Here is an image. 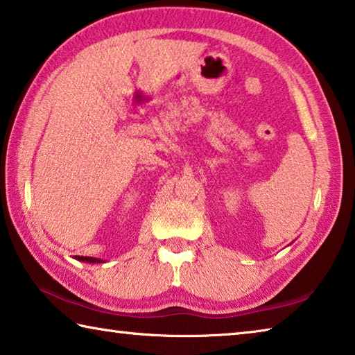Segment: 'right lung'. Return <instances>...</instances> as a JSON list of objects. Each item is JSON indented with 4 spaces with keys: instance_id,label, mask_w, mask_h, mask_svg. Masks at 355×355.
I'll return each instance as SVG.
<instances>
[{
    "instance_id": "add662e5",
    "label": "right lung",
    "mask_w": 355,
    "mask_h": 355,
    "mask_svg": "<svg viewBox=\"0 0 355 355\" xmlns=\"http://www.w3.org/2000/svg\"><path fill=\"white\" fill-rule=\"evenodd\" d=\"M76 260L80 261H87V263H101V260H98V258H94V257H75Z\"/></svg>"
}]
</instances>
